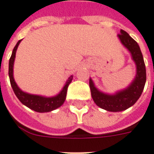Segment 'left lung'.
I'll use <instances>...</instances> for the list:
<instances>
[{
	"label": "left lung",
	"instance_id": "left-lung-1",
	"mask_svg": "<svg viewBox=\"0 0 154 154\" xmlns=\"http://www.w3.org/2000/svg\"><path fill=\"white\" fill-rule=\"evenodd\" d=\"M120 32L117 37L123 46L130 52L132 60L135 62L137 67L135 79L128 87L113 95L100 91L95 86L92 79H90L91 96L95 103L106 111L113 112L122 111L133 106L142 95L146 82V67L139 45L127 32L121 30Z\"/></svg>",
	"mask_w": 154,
	"mask_h": 154
}]
</instances>
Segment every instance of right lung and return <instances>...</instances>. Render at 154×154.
Masks as SVG:
<instances>
[{
	"label": "right lung",
	"instance_id": "right-lung-1",
	"mask_svg": "<svg viewBox=\"0 0 154 154\" xmlns=\"http://www.w3.org/2000/svg\"><path fill=\"white\" fill-rule=\"evenodd\" d=\"M21 41L22 40H19L17 43L16 44V46L14 47L10 60H9L8 74H9L11 85L12 87V90L19 100L23 105H25L26 106L30 108L32 110L37 111V112H48V111H54L55 109L59 108V106H61L66 99L67 90L69 87V85L71 83V81L73 79V75L69 77V79H67L66 83L62 89V91L55 96L45 97V96H42V95H32V94H28V93L22 91L17 86V83L15 82L14 77H13V65H14L15 58H16V52H17V49L18 48L19 43H21Z\"/></svg>",
	"mask_w": 154,
	"mask_h": 154
}]
</instances>
